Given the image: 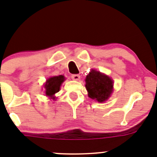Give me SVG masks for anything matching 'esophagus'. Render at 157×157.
<instances>
[{
	"instance_id": "esophagus-1",
	"label": "esophagus",
	"mask_w": 157,
	"mask_h": 157,
	"mask_svg": "<svg viewBox=\"0 0 157 157\" xmlns=\"http://www.w3.org/2000/svg\"><path fill=\"white\" fill-rule=\"evenodd\" d=\"M72 79L74 80H78L80 79V75L79 74H72Z\"/></svg>"
}]
</instances>
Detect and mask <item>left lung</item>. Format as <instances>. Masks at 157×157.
I'll return each instance as SVG.
<instances>
[{
	"label": "left lung",
	"mask_w": 157,
	"mask_h": 157,
	"mask_svg": "<svg viewBox=\"0 0 157 157\" xmlns=\"http://www.w3.org/2000/svg\"><path fill=\"white\" fill-rule=\"evenodd\" d=\"M86 88L88 91V96L92 99L99 102L105 101L113 91L112 80L106 75L95 70L89 73L86 77Z\"/></svg>",
	"instance_id": "8db88e82"
}]
</instances>
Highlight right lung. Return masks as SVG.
Returning a JSON list of instances; mask_svg holds the SVG:
<instances>
[{
	"mask_svg": "<svg viewBox=\"0 0 157 157\" xmlns=\"http://www.w3.org/2000/svg\"><path fill=\"white\" fill-rule=\"evenodd\" d=\"M63 81H64V77L63 75L50 77L49 79H48L47 82H46V84L44 85L46 95L52 96L56 92H58Z\"/></svg>",
	"mask_w": 157,
	"mask_h": 157,
	"instance_id": "obj_1",
	"label": "right lung"
}]
</instances>
